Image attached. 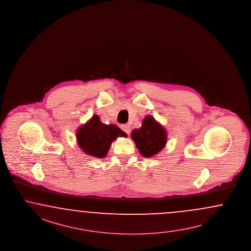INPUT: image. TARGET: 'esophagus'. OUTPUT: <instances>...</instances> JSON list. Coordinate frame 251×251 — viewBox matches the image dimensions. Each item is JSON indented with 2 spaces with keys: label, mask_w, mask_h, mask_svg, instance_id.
Wrapping results in <instances>:
<instances>
[{
  "label": "esophagus",
  "mask_w": 251,
  "mask_h": 251,
  "mask_svg": "<svg viewBox=\"0 0 251 251\" xmlns=\"http://www.w3.org/2000/svg\"><path fill=\"white\" fill-rule=\"evenodd\" d=\"M121 128L122 130H123V131H125L127 135H129L131 131H130V126L128 125H122Z\"/></svg>",
  "instance_id": "1"
}]
</instances>
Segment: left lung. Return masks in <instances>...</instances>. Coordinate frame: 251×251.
Listing matches in <instances>:
<instances>
[{
	"label": "left lung",
	"mask_w": 251,
	"mask_h": 251,
	"mask_svg": "<svg viewBox=\"0 0 251 251\" xmlns=\"http://www.w3.org/2000/svg\"><path fill=\"white\" fill-rule=\"evenodd\" d=\"M131 138L135 141L138 151L149 158L162 151L166 144L167 134L162 125L155 121L152 116H147L141 127L132 131Z\"/></svg>",
	"instance_id": "8db88e82"
}]
</instances>
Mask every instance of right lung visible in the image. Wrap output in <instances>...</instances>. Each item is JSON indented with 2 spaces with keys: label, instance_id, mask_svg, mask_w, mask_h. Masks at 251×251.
Returning a JSON list of instances; mask_svg holds the SVG:
<instances>
[{
  "label": "right lung",
  "instance_id": "obj_1",
  "mask_svg": "<svg viewBox=\"0 0 251 251\" xmlns=\"http://www.w3.org/2000/svg\"><path fill=\"white\" fill-rule=\"evenodd\" d=\"M126 134L114 125L102 124L98 115L80 126L76 132L77 144L86 154L104 158L113 140Z\"/></svg>",
  "mask_w": 251,
  "mask_h": 251
}]
</instances>
